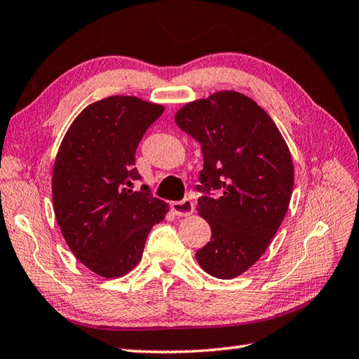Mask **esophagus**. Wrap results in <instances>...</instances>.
Here are the masks:
<instances>
[{
	"label": "esophagus",
	"instance_id": "1",
	"mask_svg": "<svg viewBox=\"0 0 359 359\" xmlns=\"http://www.w3.org/2000/svg\"><path fill=\"white\" fill-rule=\"evenodd\" d=\"M171 210L175 216H189L194 211V203L189 199H184L171 203Z\"/></svg>",
	"mask_w": 359,
	"mask_h": 359
}]
</instances>
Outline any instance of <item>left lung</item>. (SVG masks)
Wrapping results in <instances>:
<instances>
[{
    "mask_svg": "<svg viewBox=\"0 0 359 359\" xmlns=\"http://www.w3.org/2000/svg\"><path fill=\"white\" fill-rule=\"evenodd\" d=\"M174 120L203 154L197 211L211 226V241L197 250V262L219 279L241 276L265 253L287 215L292 154L269 114L236 90L189 102Z\"/></svg>",
    "mask_w": 359,
    "mask_h": 359,
    "instance_id": "obj_1",
    "label": "left lung"
}]
</instances>
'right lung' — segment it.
<instances>
[{
  "instance_id": "obj_1",
  "label": "right lung",
  "mask_w": 359,
  "mask_h": 359,
  "mask_svg": "<svg viewBox=\"0 0 359 359\" xmlns=\"http://www.w3.org/2000/svg\"><path fill=\"white\" fill-rule=\"evenodd\" d=\"M162 104L131 95L90 103L65 134L52 170V203L67 247L90 271L125 276L140 262L148 233L168 203L140 179L135 149L162 116Z\"/></svg>"
}]
</instances>
